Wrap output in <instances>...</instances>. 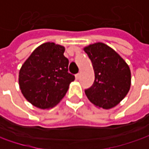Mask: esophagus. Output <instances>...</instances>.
<instances>
[{"label":"esophagus","instance_id":"34e87169","mask_svg":"<svg viewBox=\"0 0 149 149\" xmlns=\"http://www.w3.org/2000/svg\"><path fill=\"white\" fill-rule=\"evenodd\" d=\"M80 77H81V76H80L79 73H77V74L75 75V77H76V79H77V80H78V79L80 78Z\"/></svg>","mask_w":149,"mask_h":149}]
</instances>
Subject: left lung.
Returning <instances> with one entry per match:
<instances>
[{"label": "left lung", "mask_w": 149, "mask_h": 149, "mask_svg": "<svg viewBox=\"0 0 149 149\" xmlns=\"http://www.w3.org/2000/svg\"><path fill=\"white\" fill-rule=\"evenodd\" d=\"M93 63L95 80L85 90L95 106L110 109L126 96L131 86V72L126 62L113 49L97 42L84 48Z\"/></svg>", "instance_id": "8db88e82"}]
</instances>
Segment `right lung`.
<instances>
[{
    "label": "right lung",
    "instance_id": "add662e5",
    "mask_svg": "<svg viewBox=\"0 0 149 149\" xmlns=\"http://www.w3.org/2000/svg\"><path fill=\"white\" fill-rule=\"evenodd\" d=\"M65 47L53 42L43 43L24 62L19 85L25 98L35 107H54L66 95L75 77L68 72Z\"/></svg>",
    "mask_w": 149,
    "mask_h": 149
}]
</instances>
